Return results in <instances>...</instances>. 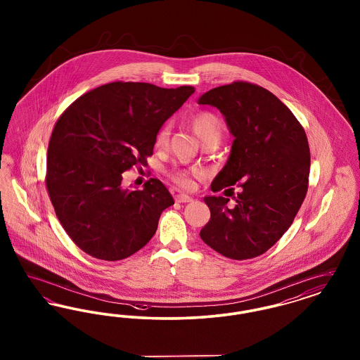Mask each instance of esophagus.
I'll return each instance as SVG.
<instances>
[{
	"instance_id": "34e87169",
	"label": "esophagus",
	"mask_w": 360,
	"mask_h": 360,
	"mask_svg": "<svg viewBox=\"0 0 360 360\" xmlns=\"http://www.w3.org/2000/svg\"><path fill=\"white\" fill-rule=\"evenodd\" d=\"M175 201L176 202H191L193 201V198L191 197H188V195H186V194H176L175 195Z\"/></svg>"
}]
</instances>
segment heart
Wrapping results in <instances>:
<instances>
[{"instance_id":"heart-1","label":"heart","mask_w":360,"mask_h":360,"mask_svg":"<svg viewBox=\"0 0 360 360\" xmlns=\"http://www.w3.org/2000/svg\"><path fill=\"white\" fill-rule=\"evenodd\" d=\"M190 127L194 134L200 137L204 146L217 144L223 137V122L212 112H198L190 119ZM170 129L169 127H162L155 136V146L158 148H165L169 143ZM172 182L181 188H190L194 184V178H202L204 172L201 169L188 170H174L169 174Z\"/></svg>"}]
</instances>
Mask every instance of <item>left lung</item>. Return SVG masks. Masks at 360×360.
Segmentation results:
<instances>
[{
  "label": "left lung",
  "mask_w": 360,
  "mask_h": 360,
  "mask_svg": "<svg viewBox=\"0 0 360 360\" xmlns=\"http://www.w3.org/2000/svg\"><path fill=\"white\" fill-rule=\"evenodd\" d=\"M216 106L235 136L212 190L239 188L236 204L205 197L210 220L200 236L225 257L245 260L270 250L289 229L308 191L310 153L304 127L262 86L236 81L200 97ZM225 190V191H226Z\"/></svg>",
  "instance_id": "left-lung-1"
}]
</instances>
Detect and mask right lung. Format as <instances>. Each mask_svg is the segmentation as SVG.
Returning <instances> with one entry per match:
<instances>
[{
    "label": "right lung",
    "instance_id": "obj_1",
    "mask_svg": "<svg viewBox=\"0 0 360 360\" xmlns=\"http://www.w3.org/2000/svg\"><path fill=\"white\" fill-rule=\"evenodd\" d=\"M194 87L110 82L77 98L52 129L46 186L63 229L84 252L108 262L143 248L172 194L151 178L122 188V172L147 165L155 136Z\"/></svg>",
    "mask_w": 360,
    "mask_h": 360
}]
</instances>
